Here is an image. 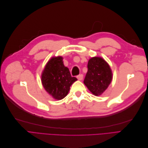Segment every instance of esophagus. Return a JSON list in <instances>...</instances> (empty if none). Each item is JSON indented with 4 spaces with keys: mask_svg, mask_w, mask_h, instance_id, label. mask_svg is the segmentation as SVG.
Returning a JSON list of instances; mask_svg holds the SVG:
<instances>
[{
    "mask_svg": "<svg viewBox=\"0 0 148 148\" xmlns=\"http://www.w3.org/2000/svg\"><path fill=\"white\" fill-rule=\"evenodd\" d=\"M77 79H78V80H82L83 78V75L82 74H80V75H79L77 76Z\"/></svg>",
    "mask_w": 148,
    "mask_h": 148,
    "instance_id": "obj_1",
    "label": "esophagus"
}]
</instances>
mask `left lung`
I'll return each mask as SVG.
<instances>
[{
    "label": "left lung",
    "mask_w": 148,
    "mask_h": 148,
    "mask_svg": "<svg viewBox=\"0 0 148 148\" xmlns=\"http://www.w3.org/2000/svg\"><path fill=\"white\" fill-rule=\"evenodd\" d=\"M112 73L110 66L101 57H95L88 63V71L84 84L94 95L100 96L108 88Z\"/></svg>",
    "instance_id": "left-lung-1"
}]
</instances>
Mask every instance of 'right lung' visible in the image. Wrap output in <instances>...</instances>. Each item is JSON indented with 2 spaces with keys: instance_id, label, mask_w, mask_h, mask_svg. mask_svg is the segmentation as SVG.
Masks as SVG:
<instances>
[{
  "instance_id": "add662e5",
  "label": "right lung",
  "mask_w": 148,
  "mask_h": 148,
  "mask_svg": "<svg viewBox=\"0 0 148 148\" xmlns=\"http://www.w3.org/2000/svg\"><path fill=\"white\" fill-rule=\"evenodd\" d=\"M77 79L71 76L69 69L65 66L63 58L52 57L48 61L41 75L45 90L54 99L61 100L68 95L71 85Z\"/></svg>"
}]
</instances>
